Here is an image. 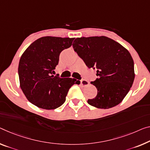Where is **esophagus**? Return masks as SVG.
<instances>
[{
    "mask_svg": "<svg viewBox=\"0 0 150 150\" xmlns=\"http://www.w3.org/2000/svg\"><path fill=\"white\" fill-rule=\"evenodd\" d=\"M80 84H81V85H82V86H86L89 84V82L85 80H80Z\"/></svg>",
    "mask_w": 150,
    "mask_h": 150,
    "instance_id": "34e87169",
    "label": "esophagus"
}]
</instances>
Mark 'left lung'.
Here are the masks:
<instances>
[{
  "mask_svg": "<svg viewBox=\"0 0 150 150\" xmlns=\"http://www.w3.org/2000/svg\"><path fill=\"white\" fill-rule=\"evenodd\" d=\"M72 46L87 67L97 69L98 78L91 82L97 94L88 99V104L105 109L121 103L135 78L134 62L128 50L105 36L78 38Z\"/></svg>",
  "mask_w": 150,
  "mask_h": 150,
  "instance_id": "1",
  "label": "left lung"
}]
</instances>
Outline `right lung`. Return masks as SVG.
Returning <instances> with one entry per match:
<instances>
[{
  "instance_id": "1",
  "label": "right lung",
  "mask_w": 150,
  "mask_h": 150,
  "mask_svg": "<svg viewBox=\"0 0 150 150\" xmlns=\"http://www.w3.org/2000/svg\"><path fill=\"white\" fill-rule=\"evenodd\" d=\"M74 38L45 36L30 45L21 57L18 73L20 87L30 103L43 109H55L65 102L69 89L80 80L51 75L60 53Z\"/></svg>"
}]
</instances>
